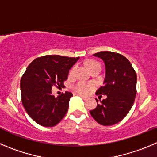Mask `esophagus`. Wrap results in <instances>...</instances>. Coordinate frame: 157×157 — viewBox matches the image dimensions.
I'll list each match as a JSON object with an SVG mask.
<instances>
[{
  "instance_id": "1",
  "label": "esophagus",
  "mask_w": 157,
  "mask_h": 157,
  "mask_svg": "<svg viewBox=\"0 0 157 157\" xmlns=\"http://www.w3.org/2000/svg\"><path fill=\"white\" fill-rule=\"evenodd\" d=\"M79 96H80V97H81V98H82L83 99V100H87V97H85V96H83V95H81V94H79Z\"/></svg>"
}]
</instances>
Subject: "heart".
Returning <instances> with one entry per match:
<instances>
[{
	"mask_svg": "<svg viewBox=\"0 0 157 157\" xmlns=\"http://www.w3.org/2000/svg\"><path fill=\"white\" fill-rule=\"evenodd\" d=\"M87 65H88V67L90 70H91V69L94 68V67H100V65L96 62H89ZM76 70H77V67H73L70 72V76L74 75V74H75ZM92 88H93V86H92L91 84H87V83H80L76 86L75 89L78 93L81 94H87L91 90Z\"/></svg>",
	"mask_w": 157,
	"mask_h": 157,
	"instance_id": "b5f03b06",
	"label": "heart"
}]
</instances>
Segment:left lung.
Returning a JSON list of instances; mask_svg holds the SVG:
<instances>
[{
	"label": "left lung",
	"instance_id": "obj_1",
	"mask_svg": "<svg viewBox=\"0 0 157 157\" xmlns=\"http://www.w3.org/2000/svg\"><path fill=\"white\" fill-rule=\"evenodd\" d=\"M94 56L104 61L106 70L104 85L97 90L96 94L107 95V98L90 113L101 125H115L126 116L134 103L136 73L128 59L121 54L103 51ZM96 101L98 103V100Z\"/></svg>",
	"mask_w": 157,
	"mask_h": 157
}]
</instances>
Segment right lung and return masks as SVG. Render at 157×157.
<instances>
[{
	"instance_id": "add662e5",
	"label": "right lung",
	"mask_w": 157,
	"mask_h": 157,
	"mask_svg": "<svg viewBox=\"0 0 157 157\" xmlns=\"http://www.w3.org/2000/svg\"><path fill=\"white\" fill-rule=\"evenodd\" d=\"M80 57L48 55L32 61L21 79V101L28 115L39 125L52 127L63 118L73 96L66 91L56 98L52 87H61L69 70Z\"/></svg>"
}]
</instances>
